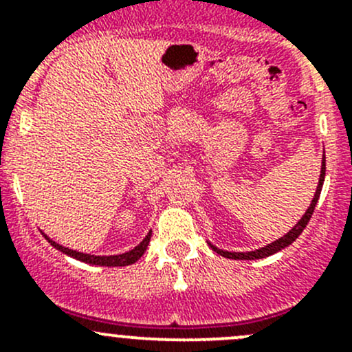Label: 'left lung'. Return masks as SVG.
I'll use <instances>...</instances> for the list:
<instances>
[{"label":"left lung","mask_w":352,"mask_h":352,"mask_svg":"<svg viewBox=\"0 0 352 352\" xmlns=\"http://www.w3.org/2000/svg\"><path fill=\"white\" fill-rule=\"evenodd\" d=\"M324 180H325V155H324V158H322L320 179H318V186H317V190H315L314 199H311L310 208H308L307 212H305V214L301 216L300 221H298L296 225H294L293 228H291L289 232L286 233V235H283L279 240H274V242H272V243H269V245H265V247L257 248V250H252V252H228V250H221V248L214 247V245H212V243H209V247H211L212 250L216 252V254L223 255V257H226V258H235V261H255V258L269 257V255H272V254H276V252L283 250V248H286L287 245L293 243L294 240H296L298 236H300L301 233H303L305 226L308 225V221H310L311 214H314L315 206H317V202H318V197H320L322 186H324Z\"/></svg>","instance_id":"obj_1"}]
</instances>
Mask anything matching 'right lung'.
Here are the masks:
<instances>
[{"label":"right lung","mask_w":352,"mask_h":352,"mask_svg":"<svg viewBox=\"0 0 352 352\" xmlns=\"http://www.w3.org/2000/svg\"><path fill=\"white\" fill-rule=\"evenodd\" d=\"M42 235H44V239L47 240V242L51 243L52 247L58 248V250L63 252V254L69 255V257L76 258V261L87 262V264L105 265V267H122V265L134 264V262H136L138 258H141V255L144 254V250H146L148 243H150V239H151V232H150L146 236H144L143 242L138 245V247H134L133 250L126 252V254H119V255H91V254H83V252L71 250V248L63 247V245H59L58 242H54V240L49 239V236L45 235V233H42Z\"/></svg>","instance_id":"1"}]
</instances>
